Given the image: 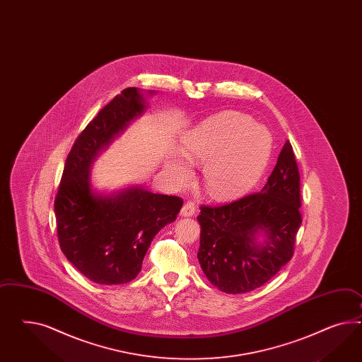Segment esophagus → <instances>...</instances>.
<instances>
[{"label": "esophagus", "mask_w": 362, "mask_h": 362, "mask_svg": "<svg viewBox=\"0 0 362 362\" xmlns=\"http://www.w3.org/2000/svg\"><path fill=\"white\" fill-rule=\"evenodd\" d=\"M196 206L192 202H187L186 204L182 208L180 215L185 217H189V216L195 215Z\"/></svg>", "instance_id": "esophagus-1"}]
</instances>
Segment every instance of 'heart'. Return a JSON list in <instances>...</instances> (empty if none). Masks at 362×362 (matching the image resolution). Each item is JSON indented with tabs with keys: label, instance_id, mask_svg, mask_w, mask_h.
<instances>
[{
	"label": "heart",
	"instance_id": "obj_1",
	"mask_svg": "<svg viewBox=\"0 0 362 362\" xmlns=\"http://www.w3.org/2000/svg\"><path fill=\"white\" fill-rule=\"evenodd\" d=\"M272 153V137L264 127L237 112L208 118L188 133L182 154L170 170L177 182L189 176L191 163L204 165L206 191L216 199H230L249 191L264 174Z\"/></svg>",
	"mask_w": 362,
	"mask_h": 362
}]
</instances>
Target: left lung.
Returning a JSON list of instances; mask_svg holds the SVG:
<instances>
[{
  "mask_svg": "<svg viewBox=\"0 0 362 362\" xmlns=\"http://www.w3.org/2000/svg\"><path fill=\"white\" fill-rule=\"evenodd\" d=\"M300 175L287 141L261 192L200 206L199 264L220 291L245 293L270 281L293 255L302 224ZM265 235L264 243L256 235Z\"/></svg>",
  "mask_w": 362,
  "mask_h": 362,
  "instance_id": "left-lung-1",
  "label": "left lung"
}]
</instances>
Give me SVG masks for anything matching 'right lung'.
<instances>
[{
	"label": "right lung",
	"instance_id": "1",
	"mask_svg": "<svg viewBox=\"0 0 362 362\" xmlns=\"http://www.w3.org/2000/svg\"><path fill=\"white\" fill-rule=\"evenodd\" d=\"M145 107V98L134 87L103 107L76 138L59 185L54 208L60 249L95 284L133 281L153 238L175 221L183 206L177 196L153 194L142 187L104 196L90 186L95 158Z\"/></svg>",
	"mask_w": 362,
	"mask_h": 362
}]
</instances>
